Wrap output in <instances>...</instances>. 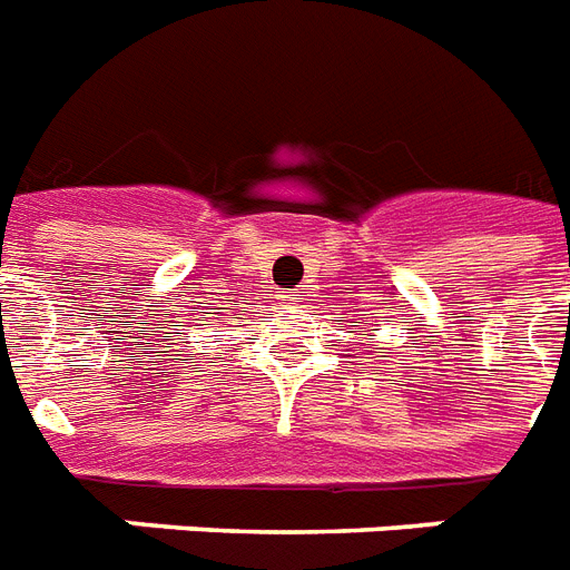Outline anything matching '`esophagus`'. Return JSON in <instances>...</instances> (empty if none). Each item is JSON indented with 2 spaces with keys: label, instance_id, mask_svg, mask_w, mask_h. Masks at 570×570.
<instances>
[{
  "label": "esophagus",
  "instance_id": "obj_1",
  "mask_svg": "<svg viewBox=\"0 0 570 570\" xmlns=\"http://www.w3.org/2000/svg\"><path fill=\"white\" fill-rule=\"evenodd\" d=\"M282 303L288 308L299 306V303H303V294H299V291H282Z\"/></svg>",
  "mask_w": 570,
  "mask_h": 570
}]
</instances>
